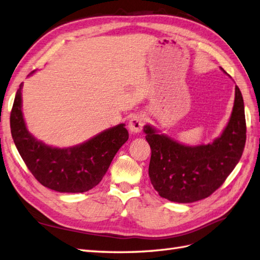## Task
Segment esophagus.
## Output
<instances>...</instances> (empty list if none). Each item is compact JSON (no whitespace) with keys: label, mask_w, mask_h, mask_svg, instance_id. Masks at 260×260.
I'll list each match as a JSON object with an SVG mask.
<instances>
[{"label":"esophagus","mask_w":260,"mask_h":260,"mask_svg":"<svg viewBox=\"0 0 260 260\" xmlns=\"http://www.w3.org/2000/svg\"><path fill=\"white\" fill-rule=\"evenodd\" d=\"M143 122H145V119H143L142 115H134L129 121V130L131 134L134 135H137L139 134V132L141 131L142 126H143Z\"/></svg>","instance_id":"34e87169"}]
</instances>
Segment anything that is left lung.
<instances>
[{
    "label": "left lung",
    "instance_id": "obj_1",
    "mask_svg": "<svg viewBox=\"0 0 260 260\" xmlns=\"http://www.w3.org/2000/svg\"><path fill=\"white\" fill-rule=\"evenodd\" d=\"M143 132L151 148L150 181L160 197L179 204L205 199L224 182L244 152L243 95L236 85L233 112L226 128L208 145H182L149 124L143 126Z\"/></svg>",
    "mask_w": 260,
    "mask_h": 260
}]
</instances>
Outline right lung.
I'll return each mask as SVG.
<instances>
[{"mask_svg": "<svg viewBox=\"0 0 260 260\" xmlns=\"http://www.w3.org/2000/svg\"><path fill=\"white\" fill-rule=\"evenodd\" d=\"M22 88L23 83L16 91L10 125L15 147L27 169L44 187L59 192H85L95 187L115 153L129 139L125 124L109 128L78 146H48L36 139L26 128L22 112Z\"/></svg>", "mask_w": 260, "mask_h": 260, "instance_id": "right-lung-1", "label": "right lung"}]
</instances>
